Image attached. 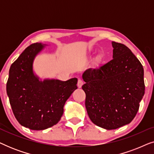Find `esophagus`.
<instances>
[{
	"label": "esophagus",
	"mask_w": 154,
	"mask_h": 154,
	"mask_svg": "<svg viewBox=\"0 0 154 154\" xmlns=\"http://www.w3.org/2000/svg\"><path fill=\"white\" fill-rule=\"evenodd\" d=\"M83 85V81H82L81 79H79V81H78V84H77V85H78V87H79V88H81V87H82V85Z\"/></svg>",
	"instance_id": "1"
}]
</instances>
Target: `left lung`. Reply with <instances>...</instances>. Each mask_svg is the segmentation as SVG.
<instances>
[{
  "instance_id": "obj_1",
  "label": "left lung",
  "mask_w": 154,
  "mask_h": 154,
  "mask_svg": "<svg viewBox=\"0 0 154 154\" xmlns=\"http://www.w3.org/2000/svg\"><path fill=\"white\" fill-rule=\"evenodd\" d=\"M113 59L83 73L85 107L94 124L115 130L130 123L144 94V69L129 48L112 42Z\"/></svg>"
}]
</instances>
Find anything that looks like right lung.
<instances>
[{"instance_id":"add662e5","label":"right lung","mask_w":154,"mask_h":154,"mask_svg":"<svg viewBox=\"0 0 154 154\" xmlns=\"http://www.w3.org/2000/svg\"><path fill=\"white\" fill-rule=\"evenodd\" d=\"M45 44H31L12 63L6 90L16 119L33 130L52 127L60 121L64 106L77 89L76 78L66 81L40 79L33 72V61Z\"/></svg>"}]
</instances>
